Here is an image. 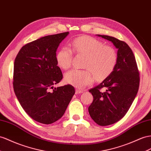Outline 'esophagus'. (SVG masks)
I'll return each mask as SVG.
<instances>
[{
	"mask_svg": "<svg viewBox=\"0 0 151 151\" xmlns=\"http://www.w3.org/2000/svg\"><path fill=\"white\" fill-rule=\"evenodd\" d=\"M83 92V91L82 89H80V88H76V94H82Z\"/></svg>",
	"mask_w": 151,
	"mask_h": 151,
	"instance_id": "34e87169",
	"label": "esophagus"
}]
</instances>
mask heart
<instances>
[{"label":"heart","mask_w":151,"mask_h":151,"mask_svg":"<svg viewBox=\"0 0 151 151\" xmlns=\"http://www.w3.org/2000/svg\"><path fill=\"white\" fill-rule=\"evenodd\" d=\"M74 51L86 55L83 70L72 69L65 73L64 80L67 83L78 88L89 86L94 78L103 81L109 77L117 64V54L110 46H105L97 39L90 36H82L75 39L71 43ZM59 66L64 69L70 68L72 61L71 50L64 46L56 54Z\"/></svg>","instance_id":"obj_1"}]
</instances>
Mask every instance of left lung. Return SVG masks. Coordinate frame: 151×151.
I'll return each mask as SVG.
<instances>
[{
    "mask_svg": "<svg viewBox=\"0 0 151 151\" xmlns=\"http://www.w3.org/2000/svg\"><path fill=\"white\" fill-rule=\"evenodd\" d=\"M96 36L111 41L118 49L112 73L89 90L94 99L88 113L96 124L105 126L118 122L129 110L137 94L140 76L134 54L125 42L109 36ZM102 88H105L104 92L101 91Z\"/></svg>",
    "mask_w": 151,
    "mask_h": 151,
    "instance_id": "left-lung-1",
    "label": "left lung"
}]
</instances>
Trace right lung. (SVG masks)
<instances>
[{
  "label": "right lung",
  "instance_id": "1",
  "mask_svg": "<svg viewBox=\"0 0 151 151\" xmlns=\"http://www.w3.org/2000/svg\"><path fill=\"white\" fill-rule=\"evenodd\" d=\"M69 32L25 45L14 60L13 88L23 109L34 121L50 124L60 119L75 93L71 85L54 87L63 79L56 52Z\"/></svg>",
  "mask_w": 151,
  "mask_h": 151
}]
</instances>
